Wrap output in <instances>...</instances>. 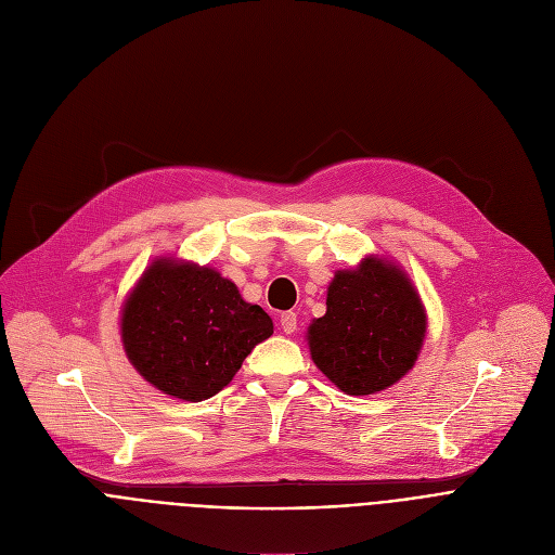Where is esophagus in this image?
<instances>
[{"label": "esophagus", "instance_id": "obj_1", "mask_svg": "<svg viewBox=\"0 0 555 555\" xmlns=\"http://www.w3.org/2000/svg\"><path fill=\"white\" fill-rule=\"evenodd\" d=\"M281 330L285 332V335H294V332H297V314H294V312H283L281 314Z\"/></svg>", "mask_w": 555, "mask_h": 555}]
</instances>
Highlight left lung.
I'll return each instance as SVG.
<instances>
[{"instance_id": "1", "label": "left lung", "mask_w": 555, "mask_h": 555, "mask_svg": "<svg viewBox=\"0 0 555 555\" xmlns=\"http://www.w3.org/2000/svg\"><path fill=\"white\" fill-rule=\"evenodd\" d=\"M426 308L411 276L382 256L337 270L325 314L308 327L319 371L346 395H375L397 384L422 352Z\"/></svg>"}]
</instances>
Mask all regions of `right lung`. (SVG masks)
Returning a JSON list of instances; mask_svg holds the SVG:
<instances>
[{"instance_id": "add662e5", "label": "right lung", "mask_w": 555, "mask_h": 555, "mask_svg": "<svg viewBox=\"0 0 555 555\" xmlns=\"http://www.w3.org/2000/svg\"><path fill=\"white\" fill-rule=\"evenodd\" d=\"M127 359L160 392L203 401L223 390L274 323L209 266L160 256L142 272L120 312Z\"/></svg>"}]
</instances>
